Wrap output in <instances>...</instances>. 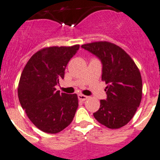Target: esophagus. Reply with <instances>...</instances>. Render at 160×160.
Returning <instances> with one entry per match:
<instances>
[{
	"label": "esophagus",
	"instance_id": "34e87169",
	"mask_svg": "<svg viewBox=\"0 0 160 160\" xmlns=\"http://www.w3.org/2000/svg\"><path fill=\"white\" fill-rule=\"evenodd\" d=\"M78 99L80 100H81V101H85L86 100H88V96H84V95H83V94H79Z\"/></svg>",
	"mask_w": 160,
	"mask_h": 160
}]
</instances>
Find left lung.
I'll return each instance as SVG.
<instances>
[{
  "instance_id": "8db88e82",
  "label": "left lung",
  "mask_w": 160,
  "mask_h": 160,
  "mask_svg": "<svg viewBox=\"0 0 160 160\" xmlns=\"http://www.w3.org/2000/svg\"><path fill=\"white\" fill-rule=\"evenodd\" d=\"M81 48L101 60L102 80L105 81L107 99L93 113L99 123L111 129L122 128L130 121L142 99V78L130 56L120 47L108 41L83 44Z\"/></svg>"
}]
</instances>
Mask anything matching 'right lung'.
I'll use <instances>...</instances> for the list:
<instances>
[{
    "mask_svg": "<svg viewBox=\"0 0 160 160\" xmlns=\"http://www.w3.org/2000/svg\"><path fill=\"white\" fill-rule=\"evenodd\" d=\"M79 44L39 50L24 66L18 84V98L31 122L46 133L56 134L72 121L78 108L77 94L60 93L56 86L64 79L70 59Z\"/></svg>",
    "mask_w": 160,
    "mask_h": 160,
    "instance_id": "obj_1",
    "label": "right lung"
}]
</instances>
